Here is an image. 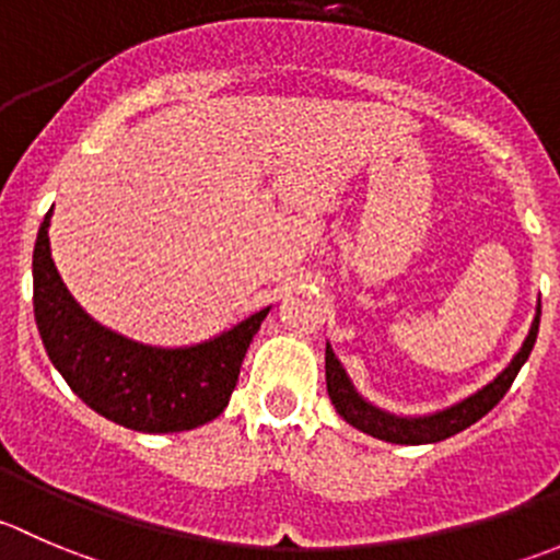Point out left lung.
<instances>
[{
	"instance_id": "left-lung-1",
	"label": "left lung",
	"mask_w": 560,
	"mask_h": 560,
	"mask_svg": "<svg viewBox=\"0 0 560 560\" xmlns=\"http://www.w3.org/2000/svg\"><path fill=\"white\" fill-rule=\"evenodd\" d=\"M539 317H541V303L536 308L534 325L528 330V339L523 341L517 355L512 358L506 369L492 380L490 385H485L481 390H476L474 396L463 399L459 405L446 407L441 412H432V416H418V418H401L390 416V412L380 410V407L369 405L355 388H352L350 377L341 369L339 358L334 355L330 345L325 347V383H328V396L334 401L336 412L345 418L347 424H352L355 430L366 432V435L380 438L385 443H399V446H421V443H438L446 441V438L457 435V432L468 430L470 424H476L481 416L492 410L498 401L503 399L509 388H512L514 377L523 369V363L528 361L530 350L536 345V334H539Z\"/></svg>"
}]
</instances>
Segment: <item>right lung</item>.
I'll list each match as a JSON object with an SVG mask.
<instances>
[{
    "mask_svg": "<svg viewBox=\"0 0 560 560\" xmlns=\"http://www.w3.org/2000/svg\"><path fill=\"white\" fill-rule=\"evenodd\" d=\"M51 210L32 254L35 319L48 358L84 405L136 432H186L224 412L248 345L270 308L194 347L161 350L97 325L62 284L48 246Z\"/></svg>",
    "mask_w": 560,
    "mask_h": 560,
    "instance_id": "obj_1",
    "label": "right lung"
}]
</instances>
